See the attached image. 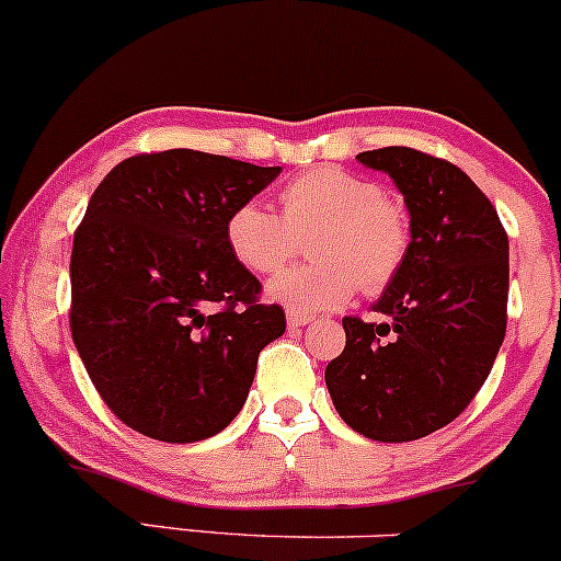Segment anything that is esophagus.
Masks as SVG:
<instances>
[{
    "label": "esophagus",
    "mask_w": 561,
    "mask_h": 561,
    "mask_svg": "<svg viewBox=\"0 0 561 561\" xmlns=\"http://www.w3.org/2000/svg\"><path fill=\"white\" fill-rule=\"evenodd\" d=\"M310 314H301V312H288L286 314V323H288V329H301V325H307L310 323Z\"/></svg>",
    "instance_id": "1"
}]
</instances>
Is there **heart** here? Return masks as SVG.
<instances>
[{"mask_svg": "<svg viewBox=\"0 0 561 561\" xmlns=\"http://www.w3.org/2000/svg\"><path fill=\"white\" fill-rule=\"evenodd\" d=\"M280 214L243 201L225 222L232 260L256 275H273L310 239L314 262L283 273L267 297L291 312L312 314L344 305L355 288L381 294L411 254V219L379 182L336 167H314L280 187Z\"/></svg>", "mask_w": 561, "mask_h": 561, "instance_id": "b5f03b06", "label": "heart"}]
</instances>
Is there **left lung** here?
I'll return each instance as SVG.
<instances>
[{
  "instance_id": "8db88e82",
  "label": "left lung",
  "mask_w": 561,
  "mask_h": 561,
  "mask_svg": "<svg viewBox=\"0 0 561 561\" xmlns=\"http://www.w3.org/2000/svg\"><path fill=\"white\" fill-rule=\"evenodd\" d=\"M411 211V254L374 312L344 318L347 344L325 365L333 405L355 432L408 443L443 430L490 376L508 305V236L456 163L416 148L365 150Z\"/></svg>"
}]
</instances>
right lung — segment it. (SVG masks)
Returning a JSON list of instances; mask_svg holds the SVG:
<instances>
[{
    "label": "right lung",
    "instance_id": "1",
    "mask_svg": "<svg viewBox=\"0 0 561 561\" xmlns=\"http://www.w3.org/2000/svg\"><path fill=\"white\" fill-rule=\"evenodd\" d=\"M280 167L174 148L113 167L73 232L71 336L105 405L161 443L222 432L286 331L225 222Z\"/></svg>",
    "mask_w": 561,
    "mask_h": 561
}]
</instances>
